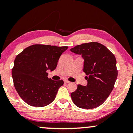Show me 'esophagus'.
I'll return each instance as SVG.
<instances>
[{"label":"esophagus","mask_w":133,"mask_h":133,"mask_svg":"<svg viewBox=\"0 0 133 133\" xmlns=\"http://www.w3.org/2000/svg\"><path fill=\"white\" fill-rule=\"evenodd\" d=\"M64 82L65 83H70V82L69 81H68V80L67 79H64Z\"/></svg>","instance_id":"1"}]
</instances>
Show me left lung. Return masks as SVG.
Wrapping results in <instances>:
<instances>
[{
    "mask_svg": "<svg viewBox=\"0 0 133 133\" xmlns=\"http://www.w3.org/2000/svg\"><path fill=\"white\" fill-rule=\"evenodd\" d=\"M71 51L84 59L83 72L87 86L77 85L71 97L76 106L83 109L95 108L106 101L113 90L117 77L115 56L106 46L98 42L77 45Z\"/></svg>",
    "mask_w": 133,
    "mask_h": 133,
    "instance_id": "obj_1",
    "label": "left lung"
}]
</instances>
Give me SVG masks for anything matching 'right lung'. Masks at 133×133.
<instances>
[{"label": "right lung", "instance_id": "obj_1", "mask_svg": "<svg viewBox=\"0 0 133 133\" xmlns=\"http://www.w3.org/2000/svg\"><path fill=\"white\" fill-rule=\"evenodd\" d=\"M68 48L36 44L27 47L16 56L12 69L14 85L27 104L42 107L55 99L63 81L48 78L46 71L55 70L61 54Z\"/></svg>", "mask_w": 133, "mask_h": 133}]
</instances>
